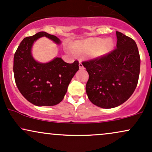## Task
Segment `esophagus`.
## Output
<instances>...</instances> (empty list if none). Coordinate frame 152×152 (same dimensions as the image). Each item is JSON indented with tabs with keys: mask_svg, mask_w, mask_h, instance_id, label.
<instances>
[{
	"mask_svg": "<svg viewBox=\"0 0 152 152\" xmlns=\"http://www.w3.org/2000/svg\"><path fill=\"white\" fill-rule=\"evenodd\" d=\"M79 69H83V64H81V61H79Z\"/></svg>",
	"mask_w": 152,
	"mask_h": 152,
	"instance_id": "esophagus-1",
	"label": "esophagus"
}]
</instances>
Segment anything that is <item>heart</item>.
Masks as SVG:
<instances>
[{
  "label": "heart",
  "mask_w": 152,
  "mask_h": 152,
  "mask_svg": "<svg viewBox=\"0 0 152 152\" xmlns=\"http://www.w3.org/2000/svg\"><path fill=\"white\" fill-rule=\"evenodd\" d=\"M114 43L111 39L92 38L75 42L72 48L78 53L93 54L94 56H102L112 49Z\"/></svg>",
  "instance_id": "obj_1"
}]
</instances>
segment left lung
Masks as SVG:
<instances>
[{"label":"left lung","instance_id":"1","mask_svg":"<svg viewBox=\"0 0 152 152\" xmlns=\"http://www.w3.org/2000/svg\"><path fill=\"white\" fill-rule=\"evenodd\" d=\"M116 48L82 62L89 75L86 91L94 105L111 109L128 100L137 86L140 56L132 38L116 31Z\"/></svg>","mask_w":152,"mask_h":152}]
</instances>
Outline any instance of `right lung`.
Segmentation results:
<instances>
[{"instance_id":"1","label":"right lung","mask_w":152,"mask_h":152,"mask_svg":"<svg viewBox=\"0 0 152 152\" xmlns=\"http://www.w3.org/2000/svg\"><path fill=\"white\" fill-rule=\"evenodd\" d=\"M43 36L57 44L61 43L56 36L43 31L26 37L14 54L13 73L19 91L29 102L38 106H54L63 100L79 66L78 61L68 64L58 57L46 64L36 61L31 55V48Z\"/></svg>"}]
</instances>
